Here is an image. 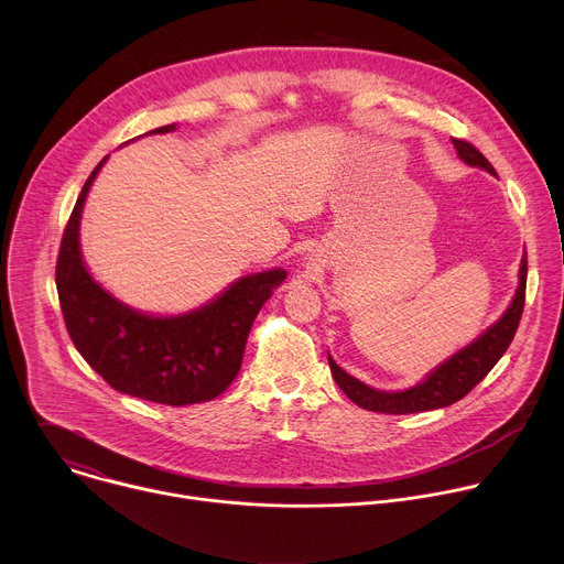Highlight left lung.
<instances>
[{"label": "left lung", "mask_w": 564, "mask_h": 564, "mask_svg": "<svg viewBox=\"0 0 564 564\" xmlns=\"http://www.w3.org/2000/svg\"><path fill=\"white\" fill-rule=\"evenodd\" d=\"M455 149L459 158L470 167H481L489 174H496L494 165L479 153L468 140L453 138ZM524 296H527V252L522 257L520 265V285L513 296V303L505 312V316L491 326L479 339H475L470 346L453 355L446 364L435 368L426 381L417 383L411 390L404 392H379L355 377H350L346 370H341L333 357L328 355V364L333 370V377L337 386L352 399L357 406L372 411V413H390V415H409V413H422L433 409H444L455 404L464 394H468L481 379H485L491 368L500 361V357L511 346L516 330L520 326L522 310H524Z\"/></svg>", "instance_id": "8db88e82"}]
</instances>
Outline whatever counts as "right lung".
Masks as SVG:
<instances>
[{
  "label": "right lung",
  "mask_w": 564,
  "mask_h": 564,
  "mask_svg": "<svg viewBox=\"0 0 564 564\" xmlns=\"http://www.w3.org/2000/svg\"><path fill=\"white\" fill-rule=\"evenodd\" d=\"M172 129L176 124L158 127L153 133ZM105 160L75 200L55 265L59 307L70 341L118 392L167 406L209 401L236 379L254 318L288 274L270 270L238 279L205 307L172 318L147 316L118 303L87 272L77 240L79 214Z\"/></svg>",
  "instance_id": "1"
}]
</instances>
